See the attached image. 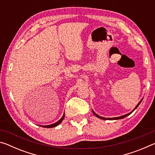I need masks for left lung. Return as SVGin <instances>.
I'll return each mask as SVG.
<instances>
[{
    "label": "left lung",
    "instance_id": "left-lung-1",
    "mask_svg": "<svg viewBox=\"0 0 155 155\" xmlns=\"http://www.w3.org/2000/svg\"><path fill=\"white\" fill-rule=\"evenodd\" d=\"M142 101V100H141V101L140 102V103H138V104L137 106H136V107L135 108V109H137V107L140 105V104L141 103V102ZM134 109V110H135ZM134 110H133V111H134ZM133 111H131L130 113H129V114H126V115H122V116H120V117H112V118H111V117H110V118H106V117H101V116H99V115H98L97 114H96L95 113H94V111H93V113L94 114V115H96V117H99V118H101V119H103V120H119V119H122V118H124V117H127V116H128V115H130L131 113H132Z\"/></svg>",
    "mask_w": 155,
    "mask_h": 155
}]
</instances>
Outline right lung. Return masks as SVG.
<instances>
[{
    "label": "right lung",
    "instance_id": "right-lung-1",
    "mask_svg": "<svg viewBox=\"0 0 155 155\" xmlns=\"http://www.w3.org/2000/svg\"><path fill=\"white\" fill-rule=\"evenodd\" d=\"M64 117H65V115L64 114V115H63V117H61V118L60 119L58 122H57L54 123V124H51V125H47V126H41V125H40V126H41V127H44V128H53V127H57V126H58L60 124V123H61L63 121V120H64Z\"/></svg>",
    "mask_w": 155,
    "mask_h": 155
}]
</instances>
